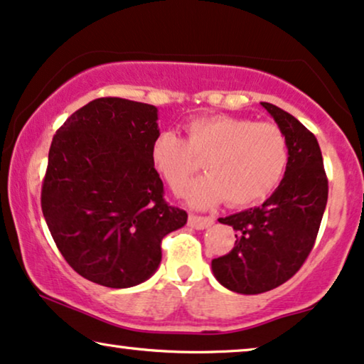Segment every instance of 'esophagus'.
Here are the masks:
<instances>
[{
	"label": "esophagus",
	"mask_w": 364,
	"mask_h": 364,
	"mask_svg": "<svg viewBox=\"0 0 364 364\" xmlns=\"http://www.w3.org/2000/svg\"><path fill=\"white\" fill-rule=\"evenodd\" d=\"M215 220L211 216H196V215H190V220H188V225L195 230H206L210 228Z\"/></svg>",
	"instance_id": "obj_1"
}]
</instances>
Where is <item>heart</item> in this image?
I'll return each mask as SVG.
<instances>
[{"label": "heart", "instance_id": "obj_1", "mask_svg": "<svg viewBox=\"0 0 364 364\" xmlns=\"http://www.w3.org/2000/svg\"><path fill=\"white\" fill-rule=\"evenodd\" d=\"M186 139L159 133L149 149L156 171L174 193L185 188L203 159L205 176L185 190L195 208H210L223 200L230 206H250L278 186L288 164L287 138L273 123L213 114L186 124Z\"/></svg>", "mask_w": 364, "mask_h": 364}]
</instances>
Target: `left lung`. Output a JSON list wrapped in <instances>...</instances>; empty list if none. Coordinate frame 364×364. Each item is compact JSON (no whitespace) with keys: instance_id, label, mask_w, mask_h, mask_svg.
<instances>
[{"instance_id":"8db88e82","label":"left lung","mask_w":364,"mask_h":364,"mask_svg":"<svg viewBox=\"0 0 364 364\" xmlns=\"http://www.w3.org/2000/svg\"><path fill=\"white\" fill-rule=\"evenodd\" d=\"M288 144L284 176L261 206L220 218L236 231L235 248L211 261L215 278L230 291L259 294L278 288L306 261L328 201V179L318 139L299 121L261 103Z\"/></svg>"}]
</instances>
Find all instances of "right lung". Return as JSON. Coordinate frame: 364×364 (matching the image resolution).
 <instances>
[{"label":"right lung","instance_id":"right-lung-1","mask_svg":"<svg viewBox=\"0 0 364 364\" xmlns=\"http://www.w3.org/2000/svg\"><path fill=\"white\" fill-rule=\"evenodd\" d=\"M158 108L98 98L75 111L53 136L41 210L58 250L83 278L132 288L161 263V240L186 225L169 206L149 149Z\"/></svg>","mask_w":364,"mask_h":364}]
</instances>
